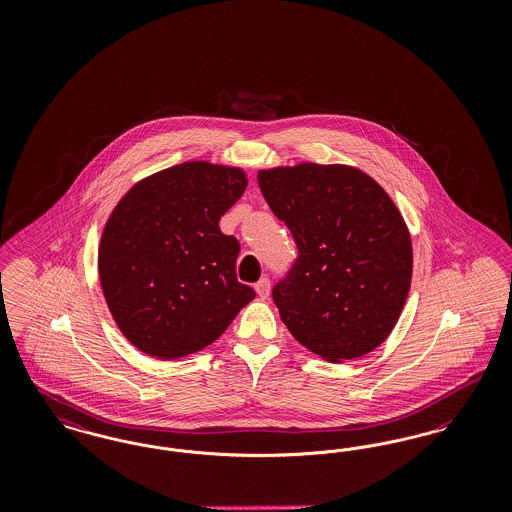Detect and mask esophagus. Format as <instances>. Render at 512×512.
Here are the masks:
<instances>
[{
	"label": "esophagus",
	"instance_id": "34e87169",
	"mask_svg": "<svg viewBox=\"0 0 512 512\" xmlns=\"http://www.w3.org/2000/svg\"><path fill=\"white\" fill-rule=\"evenodd\" d=\"M255 292L261 297V299H267L268 293H270V280L268 278H261L257 284H255Z\"/></svg>",
	"mask_w": 512,
	"mask_h": 512
}]
</instances>
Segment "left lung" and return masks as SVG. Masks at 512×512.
<instances>
[{
    "label": "left lung",
    "instance_id": "8db88e82",
    "mask_svg": "<svg viewBox=\"0 0 512 512\" xmlns=\"http://www.w3.org/2000/svg\"><path fill=\"white\" fill-rule=\"evenodd\" d=\"M257 180L299 251L272 288L293 338L332 363L376 349L401 315L413 276L411 236L390 195L343 165L280 167Z\"/></svg>",
    "mask_w": 512,
    "mask_h": 512
}]
</instances>
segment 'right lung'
<instances>
[{"instance_id":"add662e5","label":"right lung","mask_w":512,"mask_h":512,"mask_svg":"<svg viewBox=\"0 0 512 512\" xmlns=\"http://www.w3.org/2000/svg\"><path fill=\"white\" fill-rule=\"evenodd\" d=\"M245 186L240 169L192 161L142 180L115 207L99 244V280L140 351L167 361L195 353L255 297L236 276L240 242L219 228Z\"/></svg>"}]
</instances>
